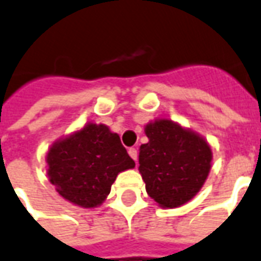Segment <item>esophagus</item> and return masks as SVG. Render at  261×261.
<instances>
[{"label":"esophagus","mask_w":261,"mask_h":261,"mask_svg":"<svg viewBox=\"0 0 261 261\" xmlns=\"http://www.w3.org/2000/svg\"><path fill=\"white\" fill-rule=\"evenodd\" d=\"M128 154H130V157L134 160L135 163L138 162V152H137V149L135 148H130L128 149Z\"/></svg>","instance_id":"1"}]
</instances>
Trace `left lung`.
<instances>
[{"label": "left lung", "mask_w": 261, "mask_h": 261, "mask_svg": "<svg viewBox=\"0 0 261 261\" xmlns=\"http://www.w3.org/2000/svg\"><path fill=\"white\" fill-rule=\"evenodd\" d=\"M149 138L139 146V174L146 192L162 208L190 201L210 175L212 150L206 139L170 119L145 126Z\"/></svg>", "instance_id": "8db88e82"}]
</instances>
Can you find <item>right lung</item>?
Masks as SVG:
<instances>
[{"label": "right lung", "instance_id": "add662e5", "mask_svg": "<svg viewBox=\"0 0 261 261\" xmlns=\"http://www.w3.org/2000/svg\"><path fill=\"white\" fill-rule=\"evenodd\" d=\"M46 163L57 193L82 208L101 205L117 175L135 167L120 137L95 123L57 139L47 150Z\"/></svg>", "mask_w": 261, "mask_h": 261}]
</instances>
